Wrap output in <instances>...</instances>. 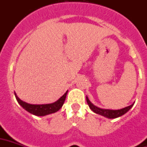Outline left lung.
Listing matches in <instances>:
<instances>
[{
	"instance_id": "8db88e82",
	"label": "left lung",
	"mask_w": 147,
	"mask_h": 147,
	"mask_svg": "<svg viewBox=\"0 0 147 147\" xmlns=\"http://www.w3.org/2000/svg\"><path fill=\"white\" fill-rule=\"evenodd\" d=\"M87 98V104H88L89 107L92 110V111L94 112V113H97V114H99V115L104 116L105 117H108L109 119H113V118H117L119 117L120 116L123 115V114H125L128 111H129L131 107L133 106V104L131 105L130 106H128L126 108H124L123 109L120 110H108V109H102V108H99L96 106H95L94 105L91 103L90 101L89 100L88 97H86Z\"/></svg>"
}]
</instances>
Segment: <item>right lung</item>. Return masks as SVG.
Segmentation results:
<instances>
[{
  "mask_svg": "<svg viewBox=\"0 0 147 147\" xmlns=\"http://www.w3.org/2000/svg\"><path fill=\"white\" fill-rule=\"evenodd\" d=\"M67 92L68 90L57 102H54V103H51V104L46 105L28 104L27 102H23L22 100H21L20 98L17 96L16 92H15V96H16V100L18 102V104L20 105L24 110H26L29 113L34 114V115L38 116V117H42V116L49 115V114H51V113L58 111L61 108L63 105L64 102H65Z\"/></svg>",
  "mask_w": 147,
  "mask_h": 147,
  "instance_id": "add662e5",
  "label": "right lung"
}]
</instances>
